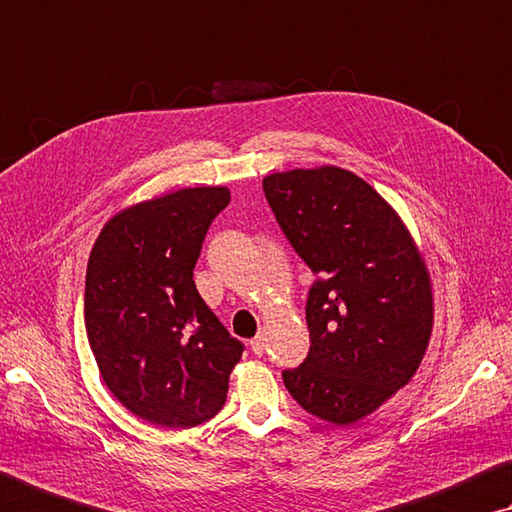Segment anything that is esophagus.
I'll return each instance as SVG.
<instances>
[{
    "label": "esophagus",
    "instance_id": "obj_1",
    "mask_svg": "<svg viewBox=\"0 0 512 512\" xmlns=\"http://www.w3.org/2000/svg\"><path fill=\"white\" fill-rule=\"evenodd\" d=\"M250 349H253V353H257V356H262L264 349H266V336H264V333H257V336L250 340Z\"/></svg>",
    "mask_w": 512,
    "mask_h": 512
}]
</instances>
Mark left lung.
Wrapping results in <instances>:
<instances>
[{
	"instance_id": "obj_1",
	"label": "left lung",
	"mask_w": 512,
	"mask_h": 512,
	"mask_svg": "<svg viewBox=\"0 0 512 512\" xmlns=\"http://www.w3.org/2000/svg\"><path fill=\"white\" fill-rule=\"evenodd\" d=\"M264 194L318 275L306 300L311 349L282 378L306 412L351 425L410 383L430 345L432 280L398 212L349 170L268 174Z\"/></svg>"
}]
</instances>
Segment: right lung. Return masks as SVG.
I'll list each match as a JSON object with an SVG mask.
<instances>
[{
	"label": "right lung",
	"instance_id": "obj_1",
	"mask_svg": "<svg viewBox=\"0 0 512 512\" xmlns=\"http://www.w3.org/2000/svg\"><path fill=\"white\" fill-rule=\"evenodd\" d=\"M224 185L183 188L116 212L87 264L85 327L100 376L143 421L188 430L226 403L244 345L194 286Z\"/></svg>",
	"mask_w": 512,
	"mask_h": 512
}]
</instances>
